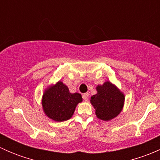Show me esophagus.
I'll use <instances>...</instances> for the list:
<instances>
[{
    "label": "esophagus",
    "mask_w": 160,
    "mask_h": 160,
    "mask_svg": "<svg viewBox=\"0 0 160 160\" xmlns=\"http://www.w3.org/2000/svg\"><path fill=\"white\" fill-rule=\"evenodd\" d=\"M83 98L85 101H88V99H89V93H85L83 94Z\"/></svg>",
    "instance_id": "34e87169"
}]
</instances>
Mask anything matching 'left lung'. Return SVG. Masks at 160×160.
I'll return each instance as SVG.
<instances>
[{"mask_svg": "<svg viewBox=\"0 0 160 160\" xmlns=\"http://www.w3.org/2000/svg\"><path fill=\"white\" fill-rule=\"evenodd\" d=\"M97 90L98 93L90 98L97 117L104 121L117 117L123 108L125 95L109 81L98 85Z\"/></svg>", "mask_w": 160, "mask_h": 160, "instance_id": "1", "label": "left lung"}]
</instances>
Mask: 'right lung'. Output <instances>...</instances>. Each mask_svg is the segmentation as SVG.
<instances>
[{
    "label": "right lung",
    "instance_id": "1",
    "mask_svg": "<svg viewBox=\"0 0 160 160\" xmlns=\"http://www.w3.org/2000/svg\"><path fill=\"white\" fill-rule=\"evenodd\" d=\"M82 101L81 94L71 93L69 88L59 81L45 90L42 103L48 117L56 122H63L72 117L77 105Z\"/></svg>",
    "mask_w": 160,
    "mask_h": 160
}]
</instances>
